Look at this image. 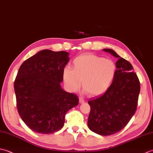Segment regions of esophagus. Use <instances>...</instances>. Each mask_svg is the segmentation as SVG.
<instances>
[{
	"label": "esophagus",
	"mask_w": 153,
	"mask_h": 153,
	"mask_svg": "<svg viewBox=\"0 0 153 153\" xmlns=\"http://www.w3.org/2000/svg\"><path fill=\"white\" fill-rule=\"evenodd\" d=\"M85 101V100H84V99L82 98V97H80V98H79V103L82 104V103H83Z\"/></svg>",
	"instance_id": "obj_1"
}]
</instances>
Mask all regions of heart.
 <instances>
[{
    "mask_svg": "<svg viewBox=\"0 0 153 153\" xmlns=\"http://www.w3.org/2000/svg\"><path fill=\"white\" fill-rule=\"evenodd\" d=\"M116 74L114 61L95 54H85L73 60L72 69L66 68L63 71V80L71 92L77 91L81 86L84 91L93 96L105 93L111 86Z\"/></svg>",
    "mask_w": 153,
    "mask_h": 153,
    "instance_id": "1",
    "label": "heart"
}]
</instances>
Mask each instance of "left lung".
Segmentation results:
<instances>
[{"label": "left lung", "instance_id": "8db88e82", "mask_svg": "<svg viewBox=\"0 0 153 153\" xmlns=\"http://www.w3.org/2000/svg\"><path fill=\"white\" fill-rule=\"evenodd\" d=\"M117 58L116 74L104 95L88 101L91 106L87 124L101 135L116 134L128 124L137 110L140 82L129 62L110 48L103 49Z\"/></svg>", "mask_w": 153, "mask_h": 153}]
</instances>
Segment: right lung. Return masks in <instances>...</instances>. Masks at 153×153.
Returning a JSON list of instances; mask_svg holds the SVG:
<instances>
[{"label":"right lung","mask_w":153,"mask_h":153,"mask_svg":"<svg viewBox=\"0 0 153 153\" xmlns=\"http://www.w3.org/2000/svg\"><path fill=\"white\" fill-rule=\"evenodd\" d=\"M68 54L65 51L43 50L19 68L14 84L18 112L35 132L49 134L60 130L66 112L78 105L77 96L60 86Z\"/></svg>","instance_id":"add662e5"}]
</instances>
